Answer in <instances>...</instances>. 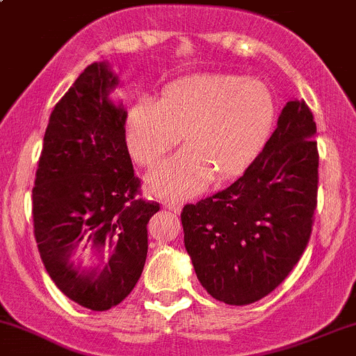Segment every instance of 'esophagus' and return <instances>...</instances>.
I'll use <instances>...</instances> for the list:
<instances>
[{"instance_id":"34e87169","label":"esophagus","mask_w":356,"mask_h":356,"mask_svg":"<svg viewBox=\"0 0 356 356\" xmlns=\"http://www.w3.org/2000/svg\"><path fill=\"white\" fill-rule=\"evenodd\" d=\"M163 206L169 211H172V213H181L182 209V204L177 201H163Z\"/></svg>"}]
</instances>
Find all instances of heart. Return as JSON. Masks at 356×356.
Listing matches in <instances>:
<instances>
[{
    "instance_id": "b5f03b06",
    "label": "heart",
    "mask_w": 356,
    "mask_h": 356,
    "mask_svg": "<svg viewBox=\"0 0 356 356\" xmlns=\"http://www.w3.org/2000/svg\"><path fill=\"white\" fill-rule=\"evenodd\" d=\"M277 103L267 84L228 74H199L142 97L128 109L127 147L150 167L179 142L186 148L147 175L160 196L187 197L211 179L225 182L248 169L270 138Z\"/></svg>"
}]
</instances>
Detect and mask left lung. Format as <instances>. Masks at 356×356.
I'll use <instances>...</instances> for the list:
<instances>
[{"instance_id":"left-lung-1","label":"left lung","mask_w":356,"mask_h":356,"mask_svg":"<svg viewBox=\"0 0 356 356\" xmlns=\"http://www.w3.org/2000/svg\"><path fill=\"white\" fill-rule=\"evenodd\" d=\"M316 123L302 99L289 101L261 154L232 186L181 220L201 286L232 306L270 294L309 241L318 202Z\"/></svg>"}]
</instances>
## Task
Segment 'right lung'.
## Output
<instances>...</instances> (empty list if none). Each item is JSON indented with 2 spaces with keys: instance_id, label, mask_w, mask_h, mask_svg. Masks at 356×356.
<instances>
[{
  "instance_id": "add662e5",
  "label": "right lung",
  "mask_w": 356,
  "mask_h": 356,
  "mask_svg": "<svg viewBox=\"0 0 356 356\" xmlns=\"http://www.w3.org/2000/svg\"><path fill=\"white\" fill-rule=\"evenodd\" d=\"M120 84L106 62L88 65L54 108L32 191L38 252L56 286L91 311H108L138 282L147 225L159 202L136 197L124 136L127 111L109 92ZM77 249L100 264L84 268Z\"/></svg>"
}]
</instances>
